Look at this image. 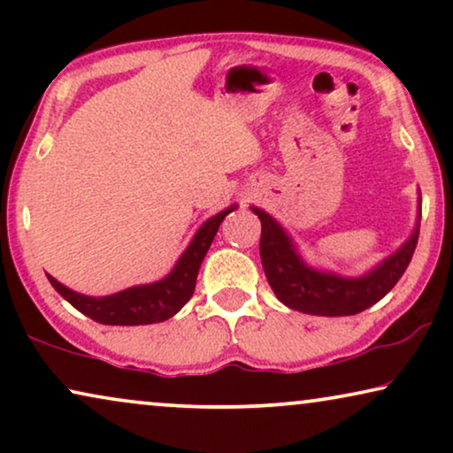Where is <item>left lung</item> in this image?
<instances>
[{
  "instance_id": "left-lung-1",
  "label": "left lung",
  "mask_w": 453,
  "mask_h": 453,
  "mask_svg": "<svg viewBox=\"0 0 453 453\" xmlns=\"http://www.w3.org/2000/svg\"><path fill=\"white\" fill-rule=\"evenodd\" d=\"M420 194V191H418ZM262 222L259 256L272 290L288 309L324 318L357 315L381 301L395 287L411 264L420 228V197L417 222L404 243L361 276H342L338 272L315 268L303 259L299 247L274 216L251 206Z\"/></svg>"
}]
</instances>
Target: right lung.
<instances>
[{
    "mask_svg": "<svg viewBox=\"0 0 453 453\" xmlns=\"http://www.w3.org/2000/svg\"><path fill=\"white\" fill-rule=\"evenodd\" d=\"M237 210V203L220 210L219 214L210 216L203 225L197 228L194 239L189 241L188 250L181 253L173 270L165 278L150 284H135L119 293L107 296H90L67 288L65 284L55 280L47 274L53 288L64 299L84 313L86 318L98 321L104 326H148L158 324L181 311V307L191 299L196 290V280L200 265L219 233L220 222L228 212Z\"/></svg>",
    "mask_w": 453,
    "mask_h": 453,
    "instance_id": "add662e5",
    "label": "right lung"
}]
</instances>
